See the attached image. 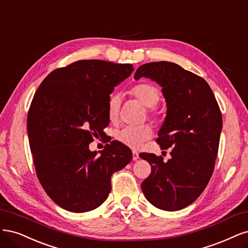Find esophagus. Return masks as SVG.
Instances as JSON below:
<instances>
[{
  "label": "esophagus",
  "mask_w": 248,
  "mask_h": 248,
  "mask_svg": "<svg viewBox=\"0 0 248 248\" xmlns=\"http://www.w3.org/2000/svg\"><path fill=\"white\" fill-rule=\"evenodd\" d=\"M138 158H139V154L137 153V151H133V159H134V161H137Z\"/></svg>",
  "instance_id": "1"
}]
</instances>
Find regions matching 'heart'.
Here are the masks:
<instances>
[{"mask_svg":"<svg viewBox=\"0 0 248 248\" xmlns=\"http://www.w3.org/2000/svg\"><path fill=\"white\" fill-rule=\"evenodd\" d=\"M132 94L138 99L143 105L148 107V113L150 116L157 117L161 114V111L156 107V104L161 98V93L157 87L151 83H139L135 85L132 91ZM121 94L113 93L110 94L107 103V113L111 123L116 122L119 113H121ZM153 136V129L149 124L141 125H125L123 129L116 132V140L122 144L133 148H140L143 143L147 141Z\"/></svg>","mask_w":248,"mask_h":248,"instance_id":"obj_1","label":"heart"}]
</instances>
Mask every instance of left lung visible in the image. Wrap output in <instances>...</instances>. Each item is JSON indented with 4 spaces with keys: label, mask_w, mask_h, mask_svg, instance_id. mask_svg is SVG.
Returning a JSON list of instances; mask_svg holds the SVG:
<instances>
[{
    "label": "left lung",
    "mask_w": 248,
    "mask_h": 248,
    "mask_svg": "<svg viewBox=\"0 0 248 248\" xmlns=\"http://www.w3.org/2000/svg\"><path fill=\"white\" fill-rule=\"evenodd\" d=\"M141 77L162 86L167 116L156 142L162 149L172 148L168 162L155 154H140L151 165L141 188L156 208L180 210L198 199L212 176L222 129L220 109L209 84L177 63H145L134 76Z\"/></svg>",
    "instance_id": "obj_1"
}]
</instances>
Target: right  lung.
<instances>
[{
	"label": "right lung",
	"mask_w": 248,
	"mask_h": 248,
	"mask_svg": "<svg viewBox=\"0 0 248 248\" xmlns=\"http://www.w3.org/2000/svg\"><path fill=\"white\" fill-rule=\"evenodd\" d=\"M133 71L131 63L82 60L55 69L38 87L28 113L30 148L40 183L62 208H97L112 174L132 161L131 149L116 140L99 155L89 145L109 124L110 93Z\"/></svg>",
	"instance_id": "add662e5"
}]
</instances>
